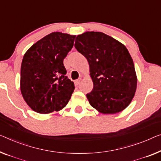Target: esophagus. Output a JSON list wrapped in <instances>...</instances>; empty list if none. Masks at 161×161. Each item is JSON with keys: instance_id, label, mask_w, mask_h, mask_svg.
<instances>
[{"instance_id": "1", "label": "esophagus", "mask_w": 161, "mask_h": 161, "mask_svg": "<svg viewBox=\"0 0 161 161\" xmlns=\"http://www.w3.org/2000/svg\"><path fill=\"white\" fill-rule=\"evenodd\" d=\"M81 81V79H79V80H76L75 81H74V84H75V86H78L80 85Z\"/></svg>"}]
</instances>
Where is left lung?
I'll return each mask as SVG.
<instances>
[{"instance_id":"1","label":"left lung","mask_w":161,"mask_h":161,"mask_svg":"<svg viewBox=\"0 0 161 161\" xmlns=\"http://www.w3.org/2000/svg\"><path fill=\"white\" fill-rule=\"evenodd\" d=\"M76 49L87 58L93 89L89 103L102 114H114L130 104L137 79L133 60L124 45L99 32H86L76 38Z\"/></svg>"}]
</instances>
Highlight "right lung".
Here are the masks:
<instances>
[{
	"instance_id": "right-lung-1",
	"label": "right lung",
	"mask_w": 161,
	"mask_h": 161,
	"mask_svg": "<svg viewBox=\"0 0 161 161\" xmlns=\"http://www.w3.org/2000/svg\"><path fill=\"white\" fill-rule=\"evenodd\" d=\"M76 35L52 32L37 41L24 56L21 66V95L33 111H58L70 100L74 84L66 76L64 59Z\"/></svg>"
}]
</instances>
